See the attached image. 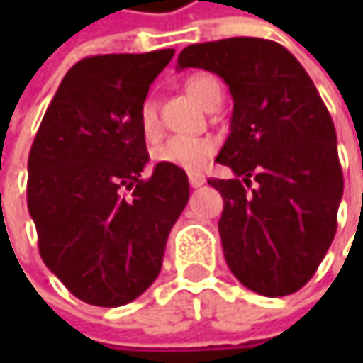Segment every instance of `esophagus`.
I'll return each mask as SVG.
<instances>
[{"instance_id": "1", "label": "esophagus", "mask_w": 363, "mask_h": 363, "mask_svg": "<svg viewBox=\"0 0 363 363\" xmlns=\"http://www.w3.org/2000/svg\"><path fill=\"white\" fill-rule=\"evenodd\" d=\"M189 186L191 188H200V186H203L206 184V177H203L202 174H189Z\"/></svg>"}]
</instances>
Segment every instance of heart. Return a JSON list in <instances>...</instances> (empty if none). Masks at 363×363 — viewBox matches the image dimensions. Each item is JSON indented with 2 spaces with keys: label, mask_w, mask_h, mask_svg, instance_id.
Returning <instances> with one entry per match:
<instances>
[{
  "label": "heart",
  "mask_w": 363,
  "mask_h": 363,
  "mask_svg": "<svg viewBox=\"0 0 363 363\" xmlns=\"http://www.w3.org/2000/svg\"><path fill=\"white\" fill-rule=\"evenodd\" d=\"M184 86L189 96L203 108L216 94H222L218 80L210 74H191ZM139 123L147 139H155L160 135L157 108L151 101H145L139 108ZM216 151L218 141L214 137H172L153 151V160L161 165H172L186 172H202L216 155Z\"/></svg>",
  "instance_id": "obj_1"
}]
</instances>
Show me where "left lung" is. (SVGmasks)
<instances>
[{"mask_svg": "<svg viewBox=\"0 0 363 363\" xmlns=\"http://www.w3.org/2000/svg\"><path fill=\"white\" fill-rule=\"evenodd\" d=\"M184 68L224 78L234 101L216 157L234 177L208 182L224 198V258L250 291L291 295L309 283L337 230L343 174L328 106L299 60L271 40L194 44L179 52Z\"/></svg>", "mask_w": 363, "mask_h": 363, "instance_id": "8db88e82", "label": "left lung"}]
</instances>
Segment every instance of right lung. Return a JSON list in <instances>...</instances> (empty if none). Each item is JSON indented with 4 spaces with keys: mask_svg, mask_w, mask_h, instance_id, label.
<instances>
[{
    "mask_svg": "<svg viewBox=\"0 0 363 363\" xmlns=\"http://www.w3.org/2000/svg\"><path fill=\"white\" fill-rule=\"evenodd\" d=\"M174 50L77 62L54 94L28 157V210L40 257L89 305L121 307L157 279L189 198L188 175L149 161L139 108Z\"/></svg>",
    "mask_w": 363,
    "mask_h": 363,
    "instance_id": "right-lung-1",
    "label": "right lung"
}]
</instances>
